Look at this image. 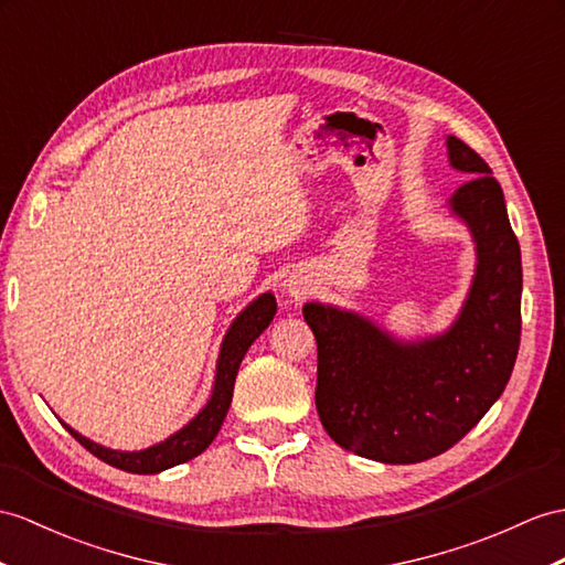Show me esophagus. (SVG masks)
<instances>
[{
	"mask_svg": "<svg viewBox=\"0 0 565 565\" xmlns=\"http://www.w3.org/2000/svg\"><path fill=\"white\" fill-rule=\"evenodd\" d=\"M285 290L290 297L301 299L309 290H311V282L305 278V275H290V278L285 280Z\"/></svg>",
	"mask_w": 565,
	"mask_h": 565,
	"instance_id": "34e87169",
	"label": "esophagus"
}]
</instances>
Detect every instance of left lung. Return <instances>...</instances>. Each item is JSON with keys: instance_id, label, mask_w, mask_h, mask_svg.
<instances>
[{"instance_id": "1", "label": "left lung", "mask_w": 565, "mask_h": 565, "mask_svg": "<svg viewBox=\"0 0 565 565\" xmlns=\"http://www.w3.org/2000/svg\"><path fill=\"white\" fill-rule=\"evenodd\" d=\"M450 168L472 179L448 199L470 230L477 266L444 333L401 340L366 316L307 301L319 348L316 409L328 436L356 456L412 465L441 456L499 401L520 348V244L491 168L456 136Z\"/></svg>"}]
</instances>
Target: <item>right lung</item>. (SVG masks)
Segmentation results:
<instances>
[{"instance_id": "obj_1", "label": "right lung", "mask_w": 565, "mask_h": 565, "mask_svg": "<svg viewBox=\"0 0 565 565\" xmlns=\"http://www.w3.org/2000/svg\"><path fill=\"white\" fill-rule=\"evenodd\" d=\"M275 311H278V305H275V297L270 292L258 295L249 307H244L239 311L237 319L227 328L223 345H220L213 393L209 397V403L203 405V409L194 419L184 424L182 429L174 431L172 436L164 438V441L143 450H115L95 444L90 438L74 431L68 424H62L81 446L93 452L95 458H100L103 462L113 465L124 472L158 475L162 470H170L174 465H182L191 458L201 456V452L213 444L220 426H223V419L232 403V391H235L237 371L246 350H249L252 342L270 326Z\"/></svg>"}]
</instances>
